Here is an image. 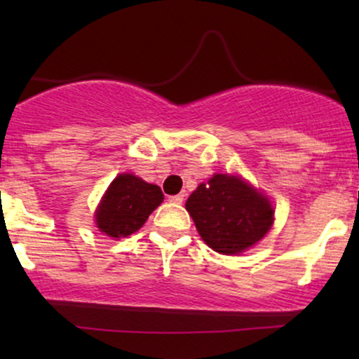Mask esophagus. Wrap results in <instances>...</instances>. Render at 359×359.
<instances>
[{"instance_id":"obj_1","label":"esophagus","mask_w":359,"mask_h":359,"mask_svg":"<svg viewBox=\"0 0 359 359\" xmlns=\"http://www.w3.org/2000/svg\"><path fill=\"white\" fill-rule=\"evenodd\" d=\"M168 203L182 204L184 203V196H182V194H177V196H170V197H168Z\"/></svg>"}]
</instances>
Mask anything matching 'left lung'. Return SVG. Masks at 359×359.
Returning <instances> with one entry per match:
<instances>
[{"label":"left lung","instance_id":"8db88e82","mask_svg":"<svg viewBox=\"0 0 359 359\" xmlns=\"http://www.w3.org/2000/svg\"><path fill=\"white\" fill-rule=\"evenodd\" d=\"M205 245L222 255L248 250L269 233L273 208L240 177L216 174L185 203Z\"/></svg>","mask_w":359,"mask_h":359}]
</instances>
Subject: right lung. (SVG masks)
I'll return each instance as SVG.
<instances>
[{
	"mask_svg": "<svg viewBox=\"0 0 359 359\" xmlns=\"http://www.w3.org/2000/svg\"><path fill=\"white\" fill-rule=\"evenodd\" d=\"M162 201L158 185L148 184L133 174H121L102 197L96 211V224L111 238H126L145 224Z\"/></svg>",
	"mask_w": 359,
	"mask_h": 359,
	"instance_id": "1",
	"label": "right lung"
}]
</instances>
